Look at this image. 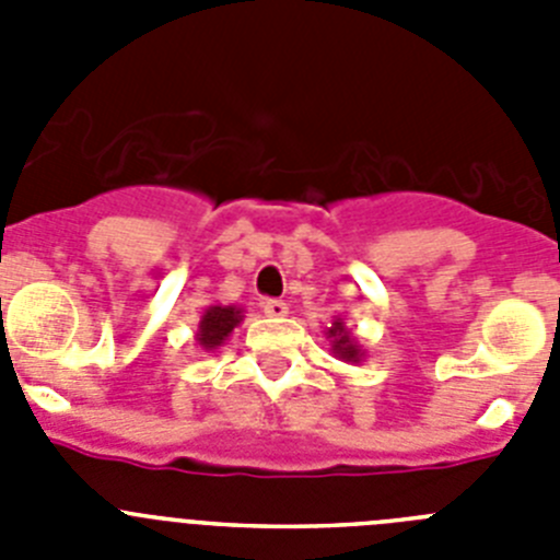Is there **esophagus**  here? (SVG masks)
<instances>
[{"instance_id":"1","label":"esophagus","mask_w":560,"mask_h":560,"mask_svg":"<svg viewBox=\"0 0 560 560\" xmlns=\"http://www.w3.org/2000/svg\"><path fill=\"white\" fill-rule=\"evenodd\" d=\"M264 314L269 316V319H283V316L289 314V305H285L283 300H266Z\"/></svg>"}]
</instances>
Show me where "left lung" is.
<instances>
[{
    "mask_svg": "<svg viewBox=\"0 0 560 560\" xmlns=\"http://www.w3.org/2000/svg\"><path fill=\"white\" fill-rule=\"evenodd\" d=\"M325 336H328L330 350H334L336 359L350 361V364H359V361L364 359V348H361L359 341L353 339V334H350V328L345 325V319H341V316H334L330 328H325Z\"/></svg>",
    "mask_w": 560,
    "mask_h": 560,
    "instance_id": "left-lung-1",
    "label": "left lung"
}]
</instances>
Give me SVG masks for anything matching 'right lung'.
<instances>
[{
    "mask_svg": "<svg viewBox=\"0 0 560 560\" xmlns=\"http://www.w3.org/2000/svg\"><path fill=\"white\" fill-rule=\"evenodd\" d=\"M241 323H244V308L221 303L207 305L205 314H201L199 319V330H196V345H199L201 350L221 348Z\"/></svg>",
    "mask_w": 560,
    "mask_h": 560,
    "instance_id": "right-lung-1",
    "label": "right lung"
}]
</instances>
